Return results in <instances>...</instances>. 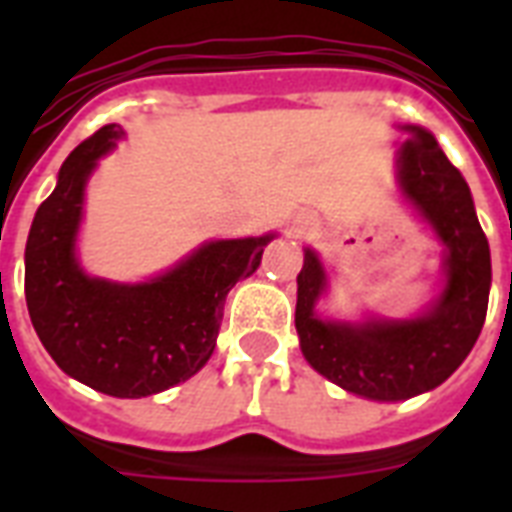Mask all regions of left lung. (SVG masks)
<instances>
[{
  "label": "left lung",
  "instance_id": "8db88e82",
  "mask_svg": "<svg viewBox=\"0 0 512 512\" xmlns=\"http://www.w3.org/2000/svg\"><path fill=\"white\" fill-rule=\"evenodd\" d=\"M398 151V183L428 220L444 257V292L414 319L327 321L316 303L327 289L319 255L305 249L297 273L295 327L308 364L348 393L372 401H404L438 388L476 345L489 305L492 255L465 177L422 127L406 124Z\"/></svg>",
  "mask_w": 512,
  "mask_h": 512
}]
</instances>
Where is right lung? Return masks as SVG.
<instances>
[{"instance_id":"obj_1","label":"right lung","mask_w":512,"mask_h":512,"mask_svg":"<svg viewBox=\"0 0 512 512\" xmlns=\"http://www.w3.org/2000/svg\"><path fill=\"white\" fill-rule=\"evenodd\" d=\"M122 135L119 124H106L79 143L36 209L26 241V305L36 335L68 377L106 396L143 398L207 364L225 297L257 271L273 233L201 244L143 284L87 276L76 260L84 185Z\"/></svg>"}]
</instances>
